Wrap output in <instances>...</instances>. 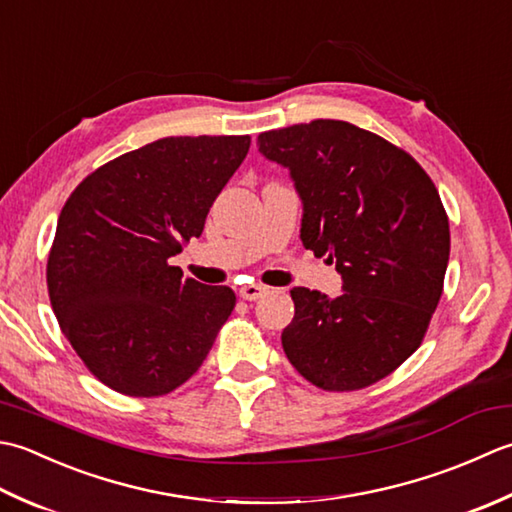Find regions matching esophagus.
<instances>
[{
  "label": "esophagus",
  "mask_w": 512,
  "mask_h": 512,
  "mask_svg": "<svg viewBox=\"0 0 512 512\" xmlns=\"http://www.w3.org/2000/svg\"><path fill=\"white\" fill-rule=\"evenodd\" d=\"M267 291L269 289L265 285L249 283V285H243L241 289H238V294H241V298H245V300H258V298H263Z\"/></svg>",
  "instance_id": "1"
}]
</instances>
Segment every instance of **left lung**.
<instances>
[{"mask_svg":"<svg viewBox=\"0 0 512 512\" xmlns=\"http://www.w3.org/2000/svg\"><path fill=\"white\" fill-rule=\"evenodd\" d=\"M258 150L294 179L302 245L329 256L342 276L338 298L291 289L289 362L325 391L387 378L422 344L444 289L451 232L431 176L398 145L347 121L269 130Z\"/></svg>","mask_w":512,"mask_h":512,"instance_id":"1","label":"left lung"}]
</instances>
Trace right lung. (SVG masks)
I'll use <instances>...</instances> for the list:
<instances>
[{
  "label": "right lung",
  "mask_w": 512,
  "mask_h": 512,
  "mask_svg": "<svg viewBox=\"0 0 512 512\" xmlns=\"http://www.w3.org/2000/svg\"><path fill=\"white\" fill-rule=\"evenodd\" d=\"M252 139L168 137L88 174L59 214L48 296L77 356L106 387L154 398L201 367L234 291L183 278L168 260L205 218Z\"/></svg>",
  "instance_id": "1"
}]
</instances>
